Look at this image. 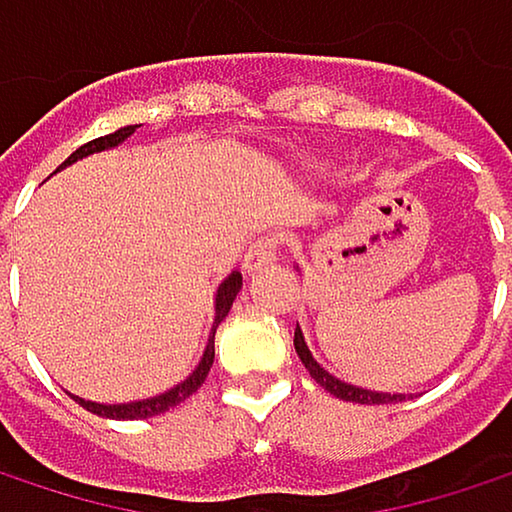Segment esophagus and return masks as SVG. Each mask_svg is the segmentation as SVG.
Masks as SVG:
<instances>
[{
  "mask_svg": "<svg viewBox=\"0 0 512 512\" xmlns=\"http://www.w3.org/2000/svg\"><path fill=\"white\" fill-rule=\"evenodd\" d=\"M276 239H258L251 248H248V254H245V276H258V273H264L267 267H273L276 264Z\"/></svg>",
  "mask_w": 512,
  "mask_h": 512,
  "instance_id": "1",
  "label": "esophagus"
}]
</instances>
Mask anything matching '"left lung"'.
Masks as SVG:
<instances>
[{"instance_id": "8db88e82", "label": "left lung", "mask_w": 512, "mask_h": 512, "mask_svg": "<svg viewBox=\"0 0 512 512\" xmlns=\"http://www.w3.org/2000/svg\"><path fill=\"white\" fill-rule=\"evenodd\" d=\"M297 270H300V267H297ZM294 349H297L303 367L309 370V376H312L324 391H331V394L340 397V400H352V404H394V400H404V397H407V394H391V391H370V388L343 382V379H337L334 373H327V370L312 358V352H309V346H306V337H303L300 327H294Z\"/></svg>"}]
</instances>
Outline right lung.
<instances>
[{
    "instance_id": "add662e5",
    "label": "right lung",
    "mask_w": 512,
    "mask_h": 512,
    "mask_svg": "<svg viewBox=\"0 0 512 512\" xmlns=\"http://www.w3.org/2000/svg\"><path fill=\"white\" fill-rule=\"evenodd\" d=\"M136 127H139V124H130V127H121V130H115V133L99 136V139L81 145L78 151H72V154L60 163V169H66V166H72V163L90 157V154H99V151H108V148H118L121 142H127V139L136 133ZM239 291H242V273L233 270V273L218 285V291H215V318H212V331H209L203 358L197 361V367H194L185 379H181L178 385H172V388H166V391H160V394H154V397L127 400V404H96V400H84V397H78V394H72V400H78V404H81L87 413L102 416V419H115V422L151 419V416H160V413L178 407L181 400H188V397L206 382V376H209V370H212V361H215V331H218V324L227 318V312H230V306H233V300H236Z\"/></svg>"
}]
</instances>
